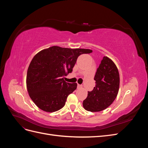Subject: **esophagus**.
Listing matches in <instances>:
<instances>
[{"instance_id": "1", "label": "esophagus", "mask_w": 148, "mask_h": 148, "mask_svg": "<svg viewBox=\"0 0 148 148\" xmlns=\"http://www.w3.org/2000/svg\"><path fill=\"white\" fill-rule=\"evenodd\" d=\"M78 88H82V85L78 84Z\"/></svg>"}]
</instances>
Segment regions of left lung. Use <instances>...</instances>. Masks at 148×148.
<instances>
[{
	"mask_svg": "<svg viewBox=\"0 0 148 148\" xmlns=\"http://www.w3.org/2000/svg\"><path fill=\"white\" fill-rule=\"evenodd\" d=\"M94 79L96 86L92 91L88 92L83 106L88 111L99 112L107 108L114 102L119 89V70L109 57H103Z\"/></svg>",
	"mask_w": 148,
	"mask_h": 148,
	"instance_id": "obj_1",
	"label": "left lung"
}]
</instances>
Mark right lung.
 Listing matches in <instances>:
<instances>
[{"mask_svg":"<svg viewBox=\"0 0 148 148\" xmlns=\"http://www.w3.org/2000/svg\"><path fill=\"white\" fill-rule=\"evenodd\" d=\"M92 52L52 46L36 54L26 75V87L34 104L47 112L62 109L67 97L77 87L76 83H66L62 77L71 73L78 56Z\"/></svg>","mask_w":148,"mask_h":148,"instance_id":"right-lung-1","label":"right lung"}]
</instances>
